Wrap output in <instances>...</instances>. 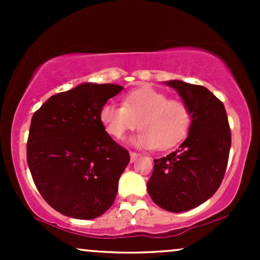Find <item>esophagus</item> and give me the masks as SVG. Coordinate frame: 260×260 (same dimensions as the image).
I'll return each instance as SVG.
<instances>
[{"mask_svg": "<svg viewBox=\"0 0 260 260\" xmlns=\"http://www.w3.org/2000/svg\"><path fill=\"white\" fill-rule=\"evenodd\" d=\"M129 155H131V162H134V161L138 159L139 156V154L134 153V151H129Z\"/></svg>", "mask_w": 260, "mask_h": 260, "instance_id": "obj_1", "label": "esophagus"}]
</instances>
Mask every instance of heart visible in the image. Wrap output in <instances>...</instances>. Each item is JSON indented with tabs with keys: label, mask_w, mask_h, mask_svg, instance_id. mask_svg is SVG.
I'll return each instance as SVG.
<instances>
[{
	"label": "heart",
	"mask_w": 260,
	"mask_h": 260,
	"mask_svg": "<svg viewBox=\"0 0 260 260\" xmlns=\"http://www.w3.org/2000/svg\"><path fill=\"white\" fill-rule=\"evenodd\" d=\"M100 122L106 132L122 139L127 132L142 128L131 140L144 149L157 147L166 150L184 139L190 127V111L183 101L170 100L151 86H142L124 96L123 105L109 101L101 106Z\"/></svg>",
	"instance_id": "b5f03b06"
}]
</instances>
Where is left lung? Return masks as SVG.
Instances as JSON below:
<instances>
[{"label": "left lung", "instance_id": "8db88e82", "mask_svg": "<svg viewBox=\"0 0 260 260\" xmlns=\"http://www.w3.org/2000/svg\"><path fill=\"white\" fill-rule=\"evenodd\" d=\"M190 111L187 138L177 150L154 160L147 188L153 202L171 213L207 202L221 184L228 166L231 131L223 104L205 86L168 80Z\"/></svg>", "mask_w": 260, "mask_h": 260}]
</instances>
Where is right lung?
Returning a JSON list of instances; mask_svg holds the SVG:
<instances>
[{
    "instance_id": "obj_1",
    "label": "right lung",
    "mask_w": 260,
    "mask_h": 260,
    "mask_svg": "<svg viewBox=\"0 0 260 260\" xmlns=\"http://www.w3.org/2000/svg\"><path fill=\"white\" fill-rule=\"evenodd\" d=\"M122 89L82 83L53 95L32 116L29 170L43 198L66 216L95 219L115 202L129 154L109 136L99 112Z\"/></svg>"
}]
</instances>
